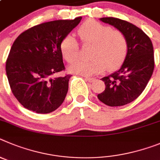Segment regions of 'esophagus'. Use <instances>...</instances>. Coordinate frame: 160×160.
Masks as SVG:
<instances>
[{
  "instance_id": "esophagus-1",
  "label": "esophagus",
  "mask_w": 160,
  "mask_h": 160,
  "mask_svg": "<svg viewBox=\"0 0 160 160\" xmlns=\"http://www.w3.org/2000/svg\"><path fill=\"white\" fill-rule=\"evenodd\" d=\"M85 80L86 81H88V82H93L95 80L94 78H90V77H85Z\"/></svg>"
}]
</instances>
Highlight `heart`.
Here are the masks:
<instances>
[{
	"label": "heart",
	"instance_id": "obj_1",
	"mask_svg": "<svg viewBox=\"0 0 160 160\" xmlns=\"http://www.w3.org/2000/svg\"><path fill=\"white\" fill-rule=\"evenodd\" d=\"M78 35L83 45H92L89 60H77L69 67L72 73L90 77L112 71L123 63L128 49L127 37L123 32L112 30L93 20L85 21L79 28ZM60 52L68 63L79 57V45L72 35H67L60 43Z\"/></svg>",
	"mask_w": 160,
	"mask_h": 160
}]
</instances>
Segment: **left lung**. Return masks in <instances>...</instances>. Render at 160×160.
Listing matches in <instances>:
<instances>
[{"mask_svg": "<svg viewBox=\"0 0 160 160\" xmlns=\"http://www.w3.org/2000/svg\"><path fill=\"white\" fill-rule=\"evenodd\" d=\"M100 20L126 36L128 49L120 68L101 79L105 89L97 97L110 107L123 106L136 100L152 77L155 67L153 45L143 30L128 21L115 17Z\"/></svg>", "mask_w": 160, "mask_h": 160, "instance_id": "8db88e82", "label": "left lung"}]
</instances>
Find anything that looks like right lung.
Returning a JSON list of instances; mask_svg holds the SVG:
<instances>
[{"label":"right lung","instance_id":"obj_1","mask_svg":"<svg viewBox=\"0 0 160 160\" xmlns=\"http://www.w3.org/2000/svg\"><path fill=\"white\" fill-rule=\"evenodd\" d=\"M82 17L36 25L15 40L6 61V75L17 100L29 111L46 114L64 102L70 75L52 78L64 70L60 43Z\"/></svg>","mask_w":160,"mask_h":160}]
</instances>
